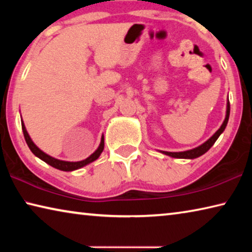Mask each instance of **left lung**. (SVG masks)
I'll use <instances>...</instances> for the list:
<instances>
[{
    "mask_svg": "<svg viewBox=\"0 0 252 252\" xmlns=\"http://www.w3.org/2000/svg\"><path fill=\"white\" fill-rule=\"evenodd\" d=\"M229 116H230V103H229V99L227 101V110H225V118L224 121L222 122V125L219 127L215 134H213L210 139H208L206 142L202 143L201 146H199L197 148L191 149V150H187V151H181V152H168V151H161V153H163L165 156H169L171 158H177V159H195L200 156H202L206 153L209 149H210L215 142L217 141V139L219 138L220 134L224 131L225 126L228 125V120H229Z\"/></svg>",
    "mask_w": 252,
    "mask_h": 252,
    "instance_id": "8db88e82",
    "label": "left lung"
}]
</instances>
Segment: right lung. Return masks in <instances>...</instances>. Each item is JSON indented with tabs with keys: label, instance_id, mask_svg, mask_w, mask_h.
Here are the masks:
<instances>
[{
	"label": "right lung",
	"instance_id": "right-lung-1",
	"mask_svg": "<svg viewBox=\"0 0 252 252\" xmlns=\"http://www.w3.org/2000/svg\"><path fill=\"white\" fill-rule=\"evenodd\" d=\"M21 123H22V130H23V134H24L25 141H27L28 146H29V148H30V150L32 151L33 155L39 158V159H41L42 161H44L45 163L50 164L51 167L61 170V171H74V170L81 169V168L85 167V165L90 164L91 162L95 161V160L97 159V158H99V157L101 156V153H102V151H103V149H104V135L102 134L100 146L97 147L96 150H95L94 152H93L90 157H88L87 159H84V160H82V161H75V162L55 159V158L51 157V156H49V155H46V153L42 151L40 148L36 147V144L32 141L31 136L29 135L28 131H27V127H25V126H24L23 120H21Z\"/></svg>",
	"mask_w": 252,
	"mask_h": 252
}]
</instances>
